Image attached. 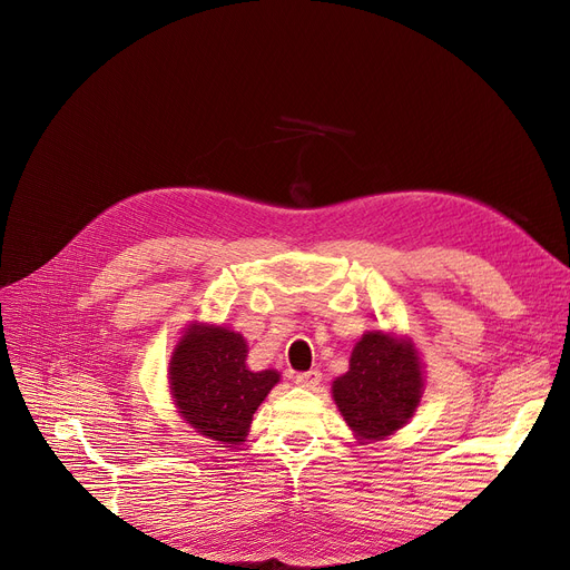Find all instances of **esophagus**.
I'll use <instances>...</instances> for the list:
<instances>
[{"instance_id":"obj_1","label":"esophagus","mask_w":570,"mask_h":570,"mask_svg":"<svg viewBox=\"0 0 570 570\" xmlns=\"http://www.w3.org/2000/svg\"><path fill=\"white\" fill-rule=\"evenodd\" d=\"M295 383L303 387H316L321 383V372L318 370H309V372H301L295 376Z\"/></svg>"}]
</instances>
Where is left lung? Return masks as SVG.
<instances>
[{
  "label": "left lung",
  "instance_id": "8db88e82",
  "mask_svg": "<svg viewBox=\"0 0 570 570\" xmlns=\"http://www.w3.org/2000/svg\"><path fill=\"white\" fill-rule=\"evenodd\" d=\"M423 365L409 340L372 331L355 344L333 397L357 441H381L409 423L423 397Z\"/></svg>",
  "mask_w": 570,
  "mask_h": 570
}]
</instances>
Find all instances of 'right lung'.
Returning a JSON list of instances; mask_svg holds the SVG:
<instances>
[{"mask_svg":"<svg viewBox=\"0 0 570 570\" xmlns=\"http://www.w3.org/2000/svg\"><path fill=\"white\" fill-rule=\"evenodd\" d=\"M247 342L222 325L191 323L179 337L168 383L179 415L203 436L230 448L247 439L252 417L279 381L247 367Z\"/></svg>","mask_w":570,"mask_h":570,"instance_id":"add662e5","label":"right lung"}]
</instances>
